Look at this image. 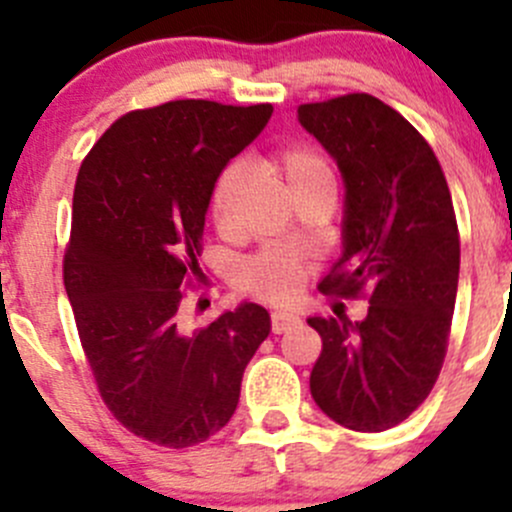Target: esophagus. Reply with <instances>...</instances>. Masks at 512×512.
Masks as SVG:
<instances>
[{"label": "esophagus", "mask_w": 512, "mask_h": 512, "mask_svg": "<svg viewBox=\"0 0 512 512\" xmlns=\"http://www.w3.org/2000/svg\"><path fill=\"white\" fill-rule=\"evenodd\" d=\"M299 322L297 314H289V312H272L270 317V324H272V334H282L287 332L289 327H294V324Z\"/></svg>", "instance_id": "1"}]
</instances>
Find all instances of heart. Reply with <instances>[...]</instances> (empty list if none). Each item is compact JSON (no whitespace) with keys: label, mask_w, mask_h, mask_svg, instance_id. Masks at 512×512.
<instances>
[{"label":"heart","mask_w":512,"mask_h":512,"mask_svg":"<svg viewBox=\"0 0 512 512\" xmlns=\"http://www.w3.org/2000/svg\"><path fill=\"white\" fill-rule=\"evenodd\" d=\"M260 168L292 195L297 205L317 195L337 198V170L317 146L287 143L260 160ZM250 188V173L242 163H227L210 190V218L220 232L240 225L242 200ZM304 282V265L282 250H260L237 267V287L262 302L280 304L292 299Z\"/></svg>","instance_id":"obj_1"}]
</instances>
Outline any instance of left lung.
Instances as JSON below:
<instances>
[{
	"label": "left lung",
	"mask_w": 512,
	"mask_h": 512,
	"mask_svg": "<svg viewBox=\"0 0 512 512\" xmlns=\"http://www.w3.org/2000/svg\"><path fill=\"white\" fill-rule=\"evenodd\" d=\"M297 113L347 188L344 252L319 292L369 299L361 322L307 319L322 337L309 391L332 421L379 433L426 401L446 359L461 267L451 190L426 138L376 96Z\"/></svg>",
	"instance_id": "1"
}]
</instances>
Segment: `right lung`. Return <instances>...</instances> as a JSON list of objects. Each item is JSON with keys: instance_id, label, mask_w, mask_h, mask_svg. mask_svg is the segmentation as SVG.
Instances as JSON below:
<instances>
[{"instance_id": "add662e5", "label": "right lung", "mask_w": 512, "mask_h": 512, "mask_svg": "<svg viewBox=\"0 0 512 512\" xmlns=\"http://www.w3.org/2000/svg\"><path fill=\"white\" fill-rule=\"evenodd\" d=\"M270 103L168 101L118 118L81 163L64 285L98 394L116 421L165 448L208 441L240 401L270 314L245 302L185 332V287L205 282L210 190L270 121Z\"/></svg>"}]
</instances>
